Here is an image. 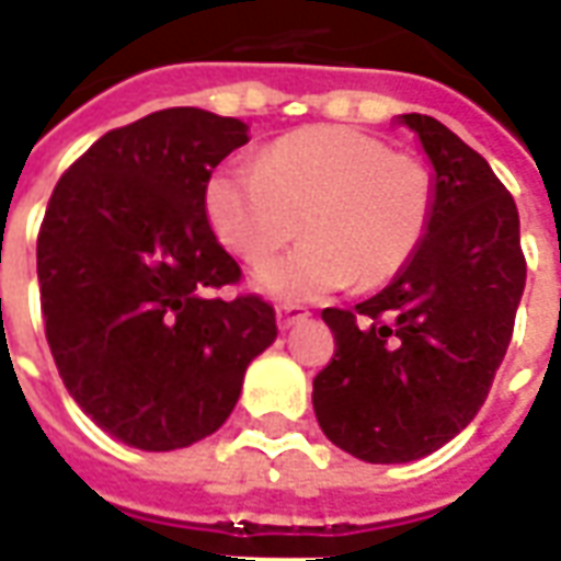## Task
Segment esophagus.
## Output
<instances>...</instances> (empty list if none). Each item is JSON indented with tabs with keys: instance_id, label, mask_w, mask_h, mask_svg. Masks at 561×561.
<instances>
[{
	"instance_id": "1",
	"label": "esophagus",
	"mask_w": 561,
	"mask_h": 561,
	"mask_svg": "<svg viewBox=\"0 0 561 561\" xmlns=\"http://www.w3.org/2000/svg\"><path fill=\"white\" fill-rule=\"evenodd\" d=\"M307 316V307H300V304H279V307H276V321H279L282 331H288L291 324L304 321Z\"/></svg>"
}]
</instances>
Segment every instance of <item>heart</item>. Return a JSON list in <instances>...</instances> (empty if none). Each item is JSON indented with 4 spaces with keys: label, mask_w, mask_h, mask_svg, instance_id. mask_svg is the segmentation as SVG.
<instances>
[{
    "label": "heart",
    "mask_w": 561,
    "mask_h": 561,
    "mask_svg": "<svg viewBox=\"0 0 561 561\" xmlns=\"http://www.w3.org/2000/svg\"><path fill=\"white\" fill-rule=\"evenodd\" d=\"M206 213L249 267L270 264L300 230L307 242L257 285L279 300H316L398 279L428 240L437 179L419 154L391 151L374 133L316 124L276 139L257 170L213 175Z\"/></svg>",
    "instance_id": "heart-1"
}]
</instances>
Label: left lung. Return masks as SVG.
<instances>
[{"label":"left lung","mask_w":561,"mask_h":561,"mask_svg":"<svg viewBox=\"0 0 561 561\" xmlns=\"http://www.w3.org/2000/svg\"><path fill=\"white\" fill-rule=\"evenodd\" d=\"M401 121L437 172L434 225L389 288L355 309H321L334 358L312 379L328 440L374 465L428 456L477 416L526 288L511 191L440 121Z\"/></svg>","instance_id":"1"}]
</instances>
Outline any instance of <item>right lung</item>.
<instances>
[{
	"instance_id": "add662e5",
	"label": "right lung",
	"mask_w": 561,
	"mask_h": 561,
	"mask_svg": "<svg viewBox=\"0 0 561 561\" xmlns=\"http://www.w3.org/2000/svg\"><path fill=\"white\" fill-rule=\"evenodd\" d=\"M245 124L163 108L100 136L62 172L38 227V294L62 386L96 425L167 453L209 437L240 401L276 309L240 285L206 185Z\"/></svg>"
}]
</instances>
